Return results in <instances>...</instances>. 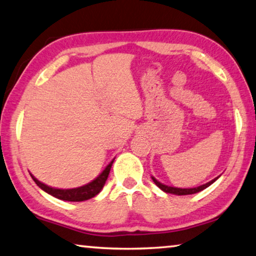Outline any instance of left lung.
<instances>
[{
	"label": "left lung",
	"instance_id": "obj_1",
	"mask_svg": "<svg viewBox=\"0 0 256 256\" xmlns=\"http://www.w3.org/2000/svg\"><path fill=\"white\" fill-rule=\"evenodd\" d=\"M220 177V176H218ZM218 177L214 178L212 180H210L209 182H206V184L204 185H200L198 186V188H172V186H168V185H164L162 184V182H160L158 179H155L154 177H152V182H155L156 186H158L160 188H161L163 192L166 193H170V194H176V196H188V194H194V193H198L200 192V190L207 188L208 186H210L214 182H216L217 179H218Z\"/></svg>",
	"mask_w": 256,
	"mask_h": 256
}]
</instances>
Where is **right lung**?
I'll return each instance as SVG.
<instances>
[{"label": "right lung", "mask_w": 256, "mask_h": 256, "mask_svg": "<svg viewBox=\"0 0 256 256\" xmlns=\"http://www.w3.org/2000/svg\"><path fill=\"white\" fill-rule=\"evenodd\" d=\"M112 163H114V160L106 166V169L102 171V172L98 174L94 180H92L90 182H88V184L80 186V188H76L62 190V188H50V186L46 185L44 182L38 180L33 174H30V177L33 178V180L36 182V184L39 186L41 190H44L46 193L57 198V199L64 200V201H72V202L85 201V200L92 199V198H94L96 194L101 192V190L104 188V186L106 182V178L109 176Z\"/></svg>", "instance_id": "add662e5"}]
</instances>
